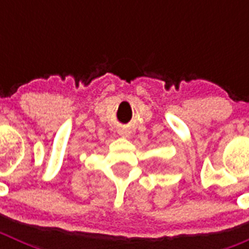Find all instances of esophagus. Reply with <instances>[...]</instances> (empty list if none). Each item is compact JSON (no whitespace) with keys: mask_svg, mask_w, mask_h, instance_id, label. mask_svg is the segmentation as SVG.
Here are the masks:
<instances>
[{"mask_svg":"<svg viewBox=\"0 0 249 249\" xmlns=\"http://www.w3.org/2000/svg\"><path fill=\"white\" fill-rule=\"evenodd\" d=\"M121 136H123V137H124V136H126V135H124V133H121Z\"/></svg>","mask_w":249,"mask_h":249,"instance_id":"obj_1","label":"esophagus"}]
</instances>
